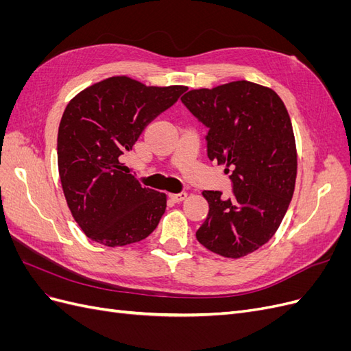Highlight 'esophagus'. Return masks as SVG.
Wrapping results in <instances>:
<instances>
[{
  "instance_id": "1",
  "label": "esophagus",
  "mask_w": 351,
  "mask_h": 351,
  "mask_svg": "<svg viewBox=\"0 0 351 351\" xmlns=\"http://www.w3.org/2000/svg\"><path fill=\"white\" fill-rule=\"evenodd\" d=\"M169 197H171L174 202H182V200H184L187 197V193H184V192H182V193H171V195H169Z\"/></svg>"
}]
</instances>
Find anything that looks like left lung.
Segmentation results:
<instances>
[{
	"label": "left lung",
	"instance_id": "obj_1",
	"mask_svg": "<svg viewBox=\"0 0 351 351\" xmlns=\"http://www.w3.org/2000/svg\"><path fill=\"white\" fill-rule=\"evenodd\" d=\"M183 104L209 127L208 158L226 165L234 197L204 190L209 212L196 231L200 244L239 259L268 243L291 202L297 149L289 111L277 92L236 80L192 89Z\"/></svg>",
	"mask_w": 351,
	"mask_h": 351
}]
</instances>
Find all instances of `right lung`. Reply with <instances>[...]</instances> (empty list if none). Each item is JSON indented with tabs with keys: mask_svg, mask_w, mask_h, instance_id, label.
Wrapping results in <instances>:
<instances>
[{
	"mask_svg": "<svg viewBox=\"0 0 351 351\" xmlns=\"http://www.w3.org/2000/svg\"><path fill=\"white\" fill-rule=\"evenodd\" d=\"M187 88L146 86L112 76L79 92L62 112L57 158L61 187L74 221L108 247L146 239L167 208V195L125 174L121 158L145 127Z\"/></svg>",
	"mask_w": 351,
	"mask_h": 351,
	"instance_id": "obj_1",
	"label": "right lung"
}]
</instances>
